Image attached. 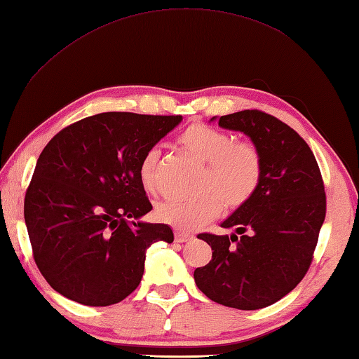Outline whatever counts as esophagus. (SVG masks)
<instances>
[{
    "label": "esophagus",
    "instance_id": "esophagus-1",
    "mask_svg": "<svg viewBox=\"0 0 359 359\" xmlns=\"http://www.w3.org/2000/svg\"><path fill=\"white\" fill-rule=\"evenodd\" d=\"M194 237L192 236H189V233H186V232H182V231H175V241H178V243H184V241H189V240H192Z\"/></svg>",
    "mask_w": 359,
    "mask_h": 359
}]
</instances>
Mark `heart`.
Masks as SVG:
<instances>
[{"instance_id":"heart-1","label":"heart","mask_w":359,"mask_h":359,"mask_svg":"<svg viewBox=\"0 0 359 359\" xmlns=\"http://www.w3.org/2000/svg\"><path fill=\"white\" fill-rule=\"evenodd\" d=\"M180 144L187 153L206 164L203 190L209 192L196 200H172L159 204L161 222L180 231H195L214 220L223 210V203L237 209L257 192L262 180V155L252 142H237L236 137L206 123H192L180 135ZM159 151L149 150L139 163L137 177L147 192L156 189Z\"/></svg>"}]
</instances>
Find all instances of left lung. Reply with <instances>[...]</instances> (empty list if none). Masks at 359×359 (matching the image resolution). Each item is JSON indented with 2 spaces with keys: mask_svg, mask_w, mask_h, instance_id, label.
Listing matches in <instances>:
<instances>
[{
  "mask_svg": "<svg viewBox=\"0 0 359 359\" xmlns=\"http://www.w3.org/2000/svg\"><path fill=\"white\" fill-rule=\"evenodd\" d=\"M218 126L251 139L262 155V180L252 198L222 223L231 236L200 233L212 260L194 279L217 304L265 309L309 271L325 218L323 177L304 139L271 114L245 109L218 118Z\"/></svg>",
  "mask_w": 359,
  "mask_h": 359,
  "instance_id": "left-lung-1",
  "label": "left lung"
}]
</instances>
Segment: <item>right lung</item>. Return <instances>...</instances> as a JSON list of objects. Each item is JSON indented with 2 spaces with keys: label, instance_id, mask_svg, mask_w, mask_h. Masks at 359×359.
I'll list each match as a JSON object with an SVG mask.
<instances>
[{
  "label": "right lung",
  "instance_id": "right-lung-1",
  "mask_svg": "<svg viewBox=\"0 0 359 359\" xmlns=\"http://www.w3.org/2000/svg\"><path fill=\"white\" fill-rule=\"evenodd\" d=\"M181 121L100 113L63 128L43 149L25 222L36 266L62 296L90 306L118 304L141 282L149 248L172 243L169 224L141 220L151 204L137 169Z\"/></svg>",
  "mask_w": 359,
  "mask_h": 359
}]
</instances>
